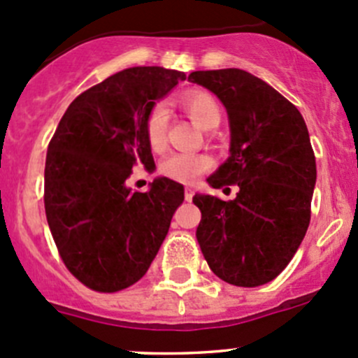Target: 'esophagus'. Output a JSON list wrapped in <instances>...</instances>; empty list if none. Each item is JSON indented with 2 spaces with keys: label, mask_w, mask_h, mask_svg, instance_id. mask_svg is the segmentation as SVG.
I'll return each instance as SVG.
<instances>
[{
  "label": "esophagus",
  "mask_w": 358,
  "mask_h": 358,
  "mask_svg": "<svg viewBox=\"0 0 358 358\" xmlns=\"http://www.w3.org/2000/svg\"><path fill=\"white\" fill-rule=\"evenodd\" d=\"M194 197V189L192 187H185V201H190Z\"/></svg>",
  "instance_id": "obj_1"
}]
</instances>
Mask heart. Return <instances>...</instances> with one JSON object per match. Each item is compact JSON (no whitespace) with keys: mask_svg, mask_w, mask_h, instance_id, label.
Instances as JSON below:
<instances>
[{"mask_svg":"<svg viewBox=\"0 0 358 358\" xmlns=\"http://www.w3.org/2000/svg\"><path fill=\"white\" fill-rule=\"evenodd\" d=\"M182 107L201 128H215L222 119V109L215 96L202 90H192L182 95ZM168 131V109L164 103H156L147 115L145 133L149 145L154 150L164 149ZM211 168V159L204 154L175 152L162 161L161 173L180 183H192L197 176Z\"/></svg>","mask_w":358,"mask_h":358,"instance_id":"heart-1","label":"heart"}]
</instances>
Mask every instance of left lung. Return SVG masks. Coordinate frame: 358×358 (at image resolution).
<instances>
[{"mask_svg": "<svg viewBox=\"0 0 358 358\" xmlns=\"http://www.w3.org/2000/svg\"><path fill=\"white\" fill-rule=\"evenodd\" d=\"M189 81L215 93L230 121V157L209 185L239 187L232 201L194 196L197 243L222 280L263 286L286 268L310 225L317 168L308 129L286 96L246 71H196Z\"/></svg>", "mask_w": 358, "mask_h": 358, "instance_id": "left-lung-1", "label": "left lung"}]
</instances>
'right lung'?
<instances>
[{
    "mask_svg": "<svg viewBox=\"0 0 358 358\" xmlns=\"http://www.w3.org/2000/svg\"><path fill=\"white\" fill-rule=\"evenodd\" d=\"M185 78L162 67L124 69L76 96L50 140L46 220L64 265L90 289L138 282L183 202L173 180H154L147 192H133L128 180L135 166H154L147 115Z\"/></svg>",
    "mask_w": 358,
    "mask_h": 358,
    "instance_id": "obj_1",
    "label": "right lung"
}]
</instances>
